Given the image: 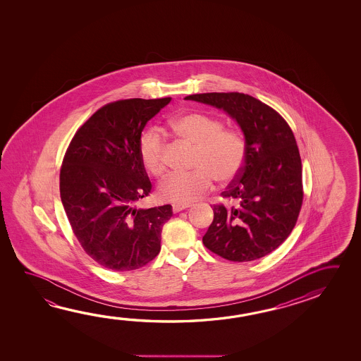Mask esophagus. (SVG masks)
Wrapping results in <instances>:
<instances>
[{"mask_svg":"<svg viewBox=\"0 0 361 361\" xmlns=\"http://www.w3.org/2000/svg\"><path fill=\"white\" fill-rule=\"evenodd\" d=\"M190 204H173L172 205V210H173V213H178V212H181L183 209L189 208Z\"/></svg>","mask_w":361,"mask_h":361,"instance_id":"34e87169","label":"esophagus"}]
</instances>
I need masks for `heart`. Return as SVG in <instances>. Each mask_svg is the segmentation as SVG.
I'll return each instance as SVG.
<instances>
[{
    "label": "heart",
    "mask_w": 361,
    "mask_h": 361,
    "mask_svg": "<svg viewBox=\"0 0 361 361\" xmlns=\"http://www.w3.org/2000/svg\"><path fill=\"white\" fill-rule=\"evenodd\" d=\"M172 133L195 146L192 167L185 173H172L159 183V195L165 202L190 204L207 195L214 180L227 185L245 167V135L214 115L189 111L169 121ZM140 159L147 172L159 178L167 170L166 140L159 129H148L140 140Z\"/></svg>",
    "instance_id": "1"
}]
</instances>
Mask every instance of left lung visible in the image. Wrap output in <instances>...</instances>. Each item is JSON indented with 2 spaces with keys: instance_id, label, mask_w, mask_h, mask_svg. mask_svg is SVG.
Wrapping results in <instances>:
<instances>
[{
  "instance_id": "1",
  "label": "left lung",
  "mask_w": 361,
  "mask_h": 361,
  "mask_svg": "<svg viewBox=\"0 0 361 361\" xmlns=\"http://www.w3.org/2000/svg\"><path fill=\"white\" fill-rule=\"evenodd\" d=\"M223 109L243 130L247 157L240 176L213 204L214 219L204 246L223 259L245 262L264 257L284 242L303 204L302 159L289 124L271 106L240 92L185 97Z\"/></svg>"
}]
</instances>
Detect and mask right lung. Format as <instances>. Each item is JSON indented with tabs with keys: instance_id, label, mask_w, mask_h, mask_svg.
<instances>
[{
	"instance_id": "1",
	"label": "right lung",
	"mask_w": 361,
	"mask_h": 361,
	"mask_svg": "<svg viewBox=\"0 0 361 361\" xmlns=\"http://www.w3.org/2000/svg\"><path fill=\"white\" fill-rule=\"evenodd\" d=\"M171 97L109 102L77 129L64 154L59 190L71 227L102 267L130 271L151 262L171 205L135 208L152 183L140 159L147 121Z\"/></svg>"
}]
</instances>
